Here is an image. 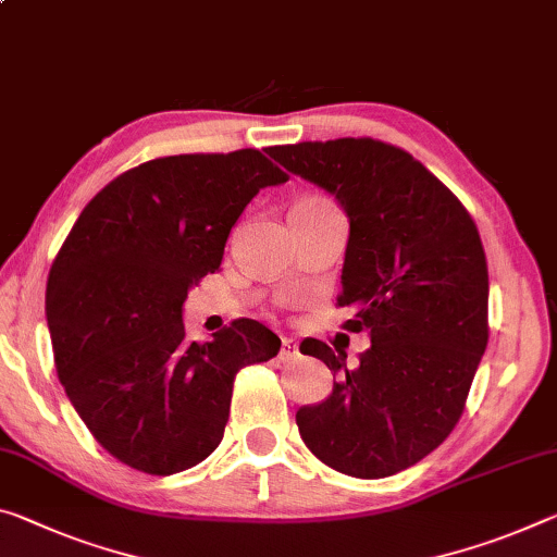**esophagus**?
<instances>
[{"label":"esophagus","instance_id":"obj_1","mask_svg":"<svg viewBox=\"0 0 557 557\" xmlns=\"http://www.w3.org/2000/svg\"><path fill=\"white\" fill-rule=\"evenodd\" d=\"M299 357V344L289 337H282V349H280V359L282 361H293Z\"/></svg>","mask_w":557,"mask_h":557}]
</instances>
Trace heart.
<instances>
[{
    "mask_svg": "<svg viewBox=\"0 0 557 557\" xmlns=\"http://www.w3.org/2000/svg\"><path fill=\"white\" fill-rule=\"evenodd\" d=\"M305 202H312V206H314V202H320V200H305Z\"/></svg>",
    "mask_w": 557,
    "mask_h": 557,
    "instance_id": "b5f03b06",
    "label": "heart"
}]
</instances>
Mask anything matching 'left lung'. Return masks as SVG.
Listing matches in <instances>:
<instances>
[{"label":"left lung","instance_id":"8db88e82","mask_svg":"<svg viewBox=\"0 0 557 557\" xmlns=\"http://www.w3.org/2000/svg\"><path fill=\"white\" fill-rule=\"evenodd\" d=\"M268 153L337 198L349 218L339 307L372 347L355 369L320 339L337 382L297 411L299 436L330 469L384 479L419 463L461 419L488 344V264L469 210L411 153L374 138L305 140Z\"/></svg>","mask_w":557,"mask_h":557}]
</instances>
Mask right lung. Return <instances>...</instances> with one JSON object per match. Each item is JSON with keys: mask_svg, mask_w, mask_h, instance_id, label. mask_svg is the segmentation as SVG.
Masks as SVG:
<instances>
[{"mask_svg": "<svg viewBox=\"0 0 557 557\" xmlns=\"http://www.w3.org/2000/svg\"><path fill=\"white\" fill-rule=\"evenodd\" d=\"M285 181L255 148L156 158L96 193L61 245L47 282L59 382L121 463L171 475L206 461L235 374L280 351L255 320L188 342L183 302L220 268L247 202Z\"/></svg>", "mask_w": 557, "mask_h": 557, "instance_id": "add662e5", "label": "right lung"}]
</instances>
